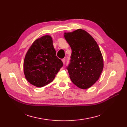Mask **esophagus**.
<instances>
[{
    "label": "esophagus",
    "mask_w": 127,
    "mask_h": 127,
    "mask_svg": "<svg viewBox=\"0 0 127 127\" xmlns=\"http://www.w3.org/2000/svg\"><path fill=\"white\" fill-rule=\"evenodd\" d=\"M62 61H63V63L64 64L65 62H66V60H65L64 59H62Z\"/></svg>",
    "instance_id": "1"
}]
</instances>
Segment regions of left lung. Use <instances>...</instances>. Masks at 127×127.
Returning a JSON list of instances; mask_svg holds the SVG:
<instances>
[{"label": "left lung", "mask_w": 127, "mask_h": 127, "mask_svg": "<svg viewBox=\"0 0 127 127\" xmlns=\"http://www.w3.org/2000/svg\"><path fill=\"white\" fill-rule=\"evenodd\" d=\"M71 47L70 63L67 68L72 82L81 89L97 81L103 69V59L96 42L85 30L64 33Z\"/></svg>", "instance_id": "8db88e82"}]
</instances>
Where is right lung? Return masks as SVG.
I'll use <instances>...</instances> for the list:
<instances>
[{
    "label": "right lung",
    "instance_id": "right-lung-1",
    "mask_svg": "<svg viewBox=\"0 0 127 127\" xmlns=\"http://www.w3.org/2000/svg\"><path fill=\"white\" fill-rule=\"evenodd\" d=\"M63 66L51 36L47 35L35 40L30 47L24 60V73L31 84L42 87L53 81Z\"/></svg>",
    "mask_w": 127,
    "mask_h": 127
}]
</instances>
